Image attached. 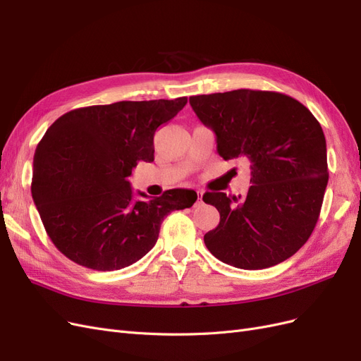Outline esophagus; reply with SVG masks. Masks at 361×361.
I'll use <instances>...</instances> for the list:
<instances>
[{
	"label": "esophagus",
	"instance_id": "esophagus-1",
	"mask_svg": "<svg viewBox=\"0 0 361 361\" xmlns=\"http://www.w3.org/2000/svg\"><path fill=\"white\" fill-rule=\"evenodd\" d=\"M202 195H203V192L197 191V202H195V204H200L202 203Z\"/></svg>",
	"mask_w": 361,
	"mask_h": 361
}]
</instances>
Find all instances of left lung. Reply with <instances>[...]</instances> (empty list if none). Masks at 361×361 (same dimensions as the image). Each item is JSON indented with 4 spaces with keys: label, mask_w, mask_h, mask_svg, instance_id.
Instances as JSON below:
<instances>
[{
    "label": "left lung",
    "mask_w": 361,
    "mask_h": 361,
    "mask_svg": "<svg viewBox=\"0 0 361 361\" xmlns=\"http://www.w3.org/2000/svg\"><path fill=\"white\" fill-rule=\"evenodd\" d=\"M190 104L215 133L218 155L251 161L245 197L203 195L220 212V224L204 235L207 250L243 269L289 259L318 223L329 183L319 122L301 102L279 92L239 89L191 96Z\"/></svg>",
    "instance_id": "left-lung-1"
}]
</instances>
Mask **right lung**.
<instances>
[{
    "instance_id": "obj_1",
    "label": "right lung",
    "mask_w": 361,
    "mask_h": 361,
    "mask_svg": "<svg viewBox=\"0 0 361 361\" xmlns=\"http://www.w3.org/2000/svg\"><path fill=\"white\" fill-rule=\"evenodd\" d=\"M187 101L76 108L48 128L32 161L31 194L52 244L68 259L96 271L133 265L157 244L164 218L197 200L182 188L134 197L128 182L140 161L155 159L157 129Z\"/></svg>"
}]
</instances>
